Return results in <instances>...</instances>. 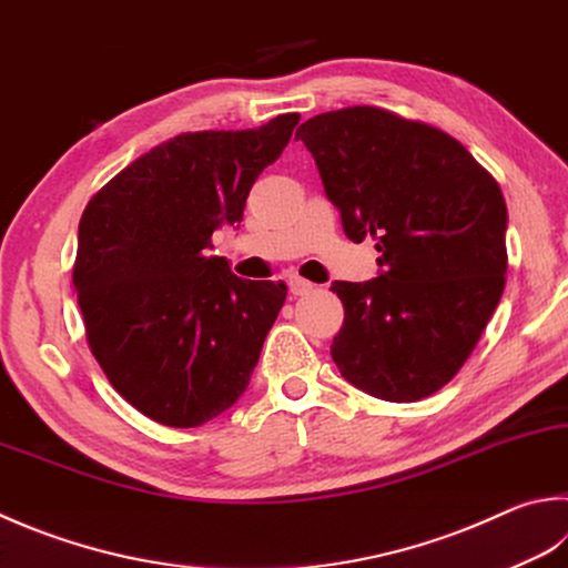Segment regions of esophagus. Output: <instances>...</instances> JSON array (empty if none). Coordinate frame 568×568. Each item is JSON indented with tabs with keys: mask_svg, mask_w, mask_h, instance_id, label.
Returning a JSON list of instances; mask_svg holds the SVG:
<instances>
[{
	"mask_svg": "<svg viewBox=\"0 0 568 568\" xmlns=\"http://www.w3.org/2000/svg\"><path fill=\"white\" fill-rule=\"evenodd\" d=\"M312 288H314V284L302 280V276H292V280H288V292H292L294 296H304L312 292Z\"/></svg>",
	"mask_w": 568,
	"mask_h": 568,
	"instance_id": "esophagus-1",
	"label": "esophagus"
}]
</instances>
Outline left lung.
<instances>
[{
    "label": "left lung",
    "mask_w": 568,
    "mask_h": 568,
    "mask_svg": "<svg viewBox=\"0 0 568 568\" xmlns=\"http://www.w3.org/2000/svg\"><path fill=\"white\" fill-rule=\"evenodd\" d=\"M348 240H376L381 276L334 282L344 326L331 358L390 403L455 378L505 292L507 205L497 180L440 128L378 105L318 113L298 128Z\"/></svg>",
    "instance_id": "obj_1"
}]
</instances>
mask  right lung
Returning <instances> with one entry per match:
<instances>
[{"instance_id": "add662e5", "label": "right lung", "mask_w": 568, "mask_h": 568, "mask_svg": "<svg viewBox=\"0 0 568 568\" xmlns=\"http://www.w3.org/2000/svg\"><path fill=\"white\" fill-rule=\"evenodd\" d=\"M298 113L247 131L180 133L133 160L85 205L73 286L113 388L151 420L205 425L247 390L284 306L282 282L240 280L210 256Z\"/></svg>"}]
</instances>
